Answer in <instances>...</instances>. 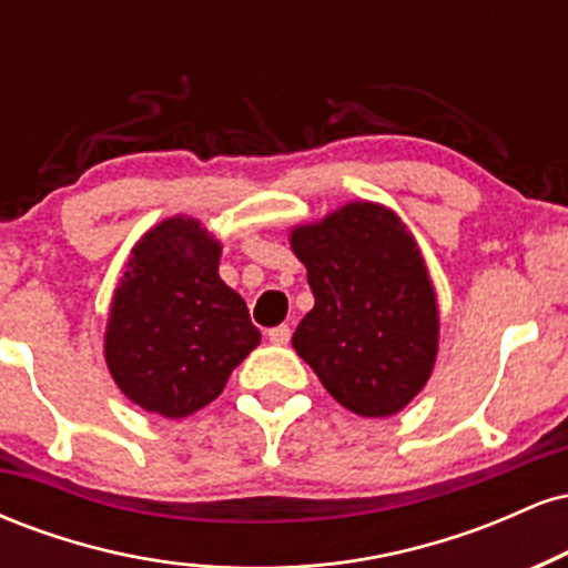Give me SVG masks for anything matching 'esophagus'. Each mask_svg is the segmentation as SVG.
<instances>
[{
	"label": "esophagus",
	"mask_w": 568,
	"mask_h": 568,
	"mask_svg": "<svg viewBox=\"0 0 568 568\" xmlns=\"http://www.w3.org/2000/svg\"><path fill=\"white\" fill-rule=\"evenodd\" d=\"M270 342L272 344H280V347H285V344L291 342V328H288V325H275V328H270Z\"/></svg>",
	"instance_id": "obj_1"
}]
</instances>
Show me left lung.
I'll return each mask as SVG.
<instances>
[{"label":"left lung","mask_w":568,"mask_h":568,"mask_svg":"<svg viewBox=\"0 0 568 568\" xmlns=\"http://www.w3.org/2000/svg\"><path fill=\"white\" fill-rule=\"evenodd\" d=\"M315 306L291 344L357 416H393L425 389L440 312L419 243L393 207L347 202L291 230Z\"/></svg>","instance_id":"obj_1"}]
</instances>
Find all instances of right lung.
<instances>
[{
    "label": "right lung",
    "mask_w": 568,
    "mask_h": 568,
    "mask_svg": "<svg viewBox=\"0 0 568 568\" xmlns=\"http://www.w3.org/2000/svg\"><path fill=\"white\" fill-rule=\"evenodd\" d=\"M221 243L171 216L130 251L109 304L103 357L130 403L181 419L216 400L262 342L237 291L219 277Z\"/></svg>",
    "instance_id": "1"
}]
</instances>
